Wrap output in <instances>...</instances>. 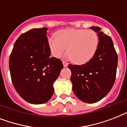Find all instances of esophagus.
Here are the masks:
<instances>
[{"label": "esophagus", "instance_id": "1", "mask_svg": "<svg viewBox=\"0 0 127 127\" xmlns=\"http://www.w3.org/2000/svg\"><path fill=\"white\" fill-rule=\"evenodd\" d=\"M63 65H64V67H67L68 65V63L66 62H65V61H63Z\"/></svg>", "mask_w": 127, "mask_h": 127}]
</instances>
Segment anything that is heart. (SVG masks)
<instances>
[{
  "label": "heart",
  "mask_w": 127,
  "mask_h": 127,
  "mask_svg": "<svg viewBox=\"0 0 127 127\" xmlns=\"http://www.w3.org/2000/svg\"><path fill=\"white\" fill-rule=\"evenodd\" d=\"M99 37L95 31L84 29H65L48 39L51 52L60 58L65 53L71 60L83 64L92 59L99 46Z\"/></svg>",
  "instance_id": "heart-1"
}]
</instances>
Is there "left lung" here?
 Masks as SVG:
<instances>
[{"instance_id":"1","label":"left lung","mask_w":127,"mask_h":127,"mask_svg":"<svg viewBox=\"0 0 127 127\" xmlns=\"http://www.w3.org/2000/svg\"><path fill=\"white\" fill-rule=\"evenodd\" d=\"M97 33L99 46L95 54L85 64H69L73 91L81 101L94 103L107 95L116 78L118 57L111 37L92 26Z\"/></svg>"}]
</instances>
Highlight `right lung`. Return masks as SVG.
<instances>
[{
  "label": "right lung",
  "instance_id": "1",
  "mask_svg": "<svg viewBox=\"0 0 127 127\" xmlns=\"http://www.w3.org/2000/svg\"><path fill=\"white\" fill-rule=\"evenodd\" d=\"M48 28H34L21 34L9 58L12 84L20 96L32 104L45 103L54 94V83L64 66L50 56Z\"/></svg>",
  "mask_w": 127,
  "mask_h": 127
}]
</instances>
